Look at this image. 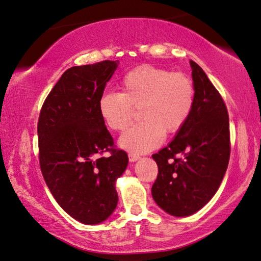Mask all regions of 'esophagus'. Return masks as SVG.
I'll use <instances>...</instances> for the list:
<instances>
[{"instance_id": "esophagus-1", "label": "esophagus", "mask_w": 261, "mask_h": 261, "mask_svg": "<svg viewBox=\"0 0 261 261\" xmlns=\"http://www.w3.org/2000/svg\"><path fill=\"white\" fill-rule=\"evenodd\" d=\"M139 158H140L139 155L132 154V152H130V154H129V161H130V162H136V161L139 160Z\"/></svg>"}]
</instances>
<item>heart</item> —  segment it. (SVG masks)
<instances>
[{"label":"heart","mask_w":261,"mask_h":261,"mask_svg":"<svg viewBox=\"0 0 261 261\" xmlns=\"http://www.w3.org/2000/svg\"><path fill=\"white\" fill-rule=\"evenodd\" d=\"M120 93L105 91L98 110L105 124L123 131L135 110L142 120L120 138V146L132 154H146L162 144L164 134L173 135L187 124L195 106L196 89L183 73L144 64L130 70L120 81Z\"/></svg>","instance_id":"1"}]
</instances>
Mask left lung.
Returning a JSON list of instances; mask_svg holds the SVG:
<instances>
[{"mask_svg":"<svg viewBox=\"0 0 261 261\" xmlns=\"http://www.w3.org/2000/svg\"><path fill=\"white\" fill-rule=\"evenodd\" d=\"M190 65L196 89L190 119L167 147L152 155L158 166L152 198L176 217L192 215L211 200L231 154L226 105L200 66L193 61Z\"/></svg>","mask_w":261,"mask_h":261,"instance_id":"left-lung-1","label":"left lung"}]
</instances>
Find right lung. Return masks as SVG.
Listing matches in <instances>:
<instances>
[{"label": "right lung", "instance_id": "right-lung-1", "mask_svg": "<svg viewBox=\"0 0 261 261\" xmlns=\"http://www.w3.org/2000/svg\"><path fill=\"white\" fill-rule=\"evenodd\" d=\"M119 61L65 71L46 97L37 134L39 165L55 200L88 225L111 216L117 205L115 181L127 166L98 110V100ZM110 152L109 156L102 154Z\"/></svg>", "mask_w": 261, "mask_h": 261}]
</instances>
